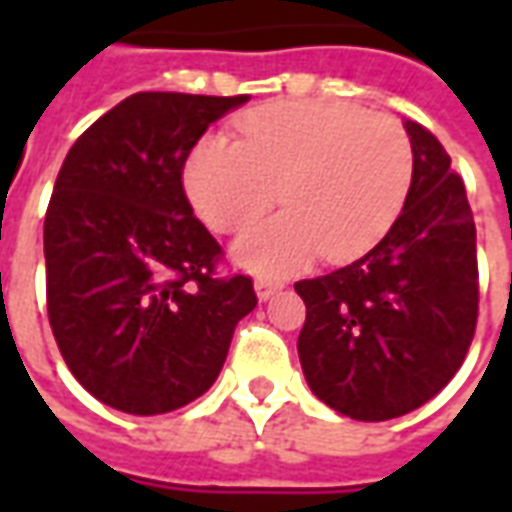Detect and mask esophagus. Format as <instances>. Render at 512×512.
<instances>
[{"label":"esophagus","mask_w":512,"mask_h":512,"mask_svg":"<svg viewBox=\"0 0 512 512\" xmlns=\"http://www.w3.org/2000/svg\"><path fill=\"white\" fill-rule=\"evenodd\" d=\"M282 288V282H277V279L271 277H257L255 279V290H257V299L260 301H268L277 290Z\"/></svg>","instance_id":"esophagus-1"}]
</instances>
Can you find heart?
<instances>
[{
    "instance_id": "b5f03b06",
    "label": "heart",
    "mask_w": 512,
    "mask_h": 512,
    "mask_svg": "<svg viewBox=\"0 0 512 512\" xmlns=\"http://www.w3.org/2000/svg\"><path fill=\"white\" fill-rule=\"evenodd\" d=\"M414 180V147L386 112L340 101H277L238 120V142L208 136L186 164V191L216 233L255 224L282 197L288 211L255 227L235 257L293 271L315 255L351 260L384 238Z\"/></svg>"
}]
</instances>
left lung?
<instances>
[{"label": "left lung", "instance_id": "left-lung-1", "mask_svg": "<svg viewBox=\"0 0 512 512\" xmlns=\"http://www.w3.org/2000/svg\"><path fill=\"white\" fill-rule=\"evenodd\" d=\"M414 180L365 257L301 279L299 359L326 406L362 422L403 417L450 384L477 326V230L466 189L428 128L406 120Z\"/></svg>", "mask_w": 512, "mask_h": 512}]
</instances>
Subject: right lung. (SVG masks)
<instances>
[{"mask_svg": "<svg viewBox=\"0 0 512 512\" xmlns=\"http://www.w3.org/2000/svg\"><path fill=\"white\" fill-rule=\"evenodd\" d=\"M249 95L136 93L62 161L43 224L46 307L76 381L126 414H164L208 392L238 321L246 274L194 216L183 167L211 123Z\"/></svg>", "mask_w": 512, "mask_h": 512, "instance_id": "add662e5", "label": "right lung"}]
</instances>
